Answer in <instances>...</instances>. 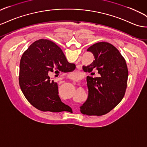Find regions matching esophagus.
<instances>
[{"mask_svg": "<svg viewBox=\"0 0 147 147\" xmlns=\"http://www.w3.org/2000/svg\"><path fill=\"white\" fill-rule=\"evenodd\" d=\"M69 78H71V77H69ZM73 81H74V83L76 82V81H75V80H73Z\"/></svg>", "mask_w": 147, "mask_h": 147, "instance_id": "1", "label": "esophagus"}]
</instances>
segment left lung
I'll return each instance as SVG.
<instances>
[{"mask_svg": "<svg viewBox=\"0 0 147 147\" xmlns=\"http://www.w3.org/2000/svg\"><path fill=\"white\" fill-rule=\"evenodd\" d=\"M94 60L83 70L98 77H86L88 96L80 107L88 116H102L114 108L124 97L127 88L128 69L124 58L116 47L106 42H97L87 49Z\"/></svg>", "mask_w": 147, "mask_h": 147, "instance_id": "8db88e82", "label": "left lung"}]
</instances>
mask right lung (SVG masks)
Returning a JSON list of instances; mask_svg holds the SVG:
<instances>
[{
  "instance_id": "1",
  "label": "right lung",
  "mask_w": 147,
  "mask_h": 147,
  "mask_svg": "<svg viewBox=\"0 0 147 147\" xmlns=\"http://www.w3.org/2000/svg\"><path fill=\"white\" fill-rule=\"evenodd\" d=\"M75 69L58 46L47 39H39L23 54L20 61L19 84L26 100L42 111H68L70 106L59 96L57 83L49 74L71 72Z\"/></svg>"
}]
</instances>
